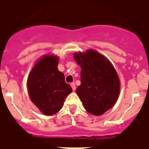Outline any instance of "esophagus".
Wrapping results in <instances>:
<instances>
[{
	"mask_svg": "<svg viewBox=\"0 0 149 149\" xmlns=\"http://www.w3.org/2000/svg\"><path fill=\"white\" fill-rule=\"evenodd\" d=\"M70 85H71L72 90L75 91V89H76V84H75V83H71V84H70Z\"/></svg>",
	"mask_w": 149,
	"mask_h": 149,
	"instance_id": "34e87169",
	"label": "esophagus"
}]
</instances>
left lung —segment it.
Listing matches in <instances>:
<instances>
[{"mask_svg": "<svg viewBox=\"0 0 149 149\" xmlns=\"http://www.w3.org/2000/svg\"><path fill=\"white\" fill-rule=\"evenodd\" d=\"M74 59L81 68V84L77 93L87 112L102 115L115 104L119 97L120 81L115 68L93 49L75 53Z\"/></svg>", "mask_w": 149, "mask_h": 149, "instance_id": "1", "label": "left lung"}]
</instances>
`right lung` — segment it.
I'll return each mask as SVG.
<instances>
[{"mask_svg": "<svg viewBox=\"0 0 149 149\" xmlns=\"http://www.w3.org/2000/svg\"><path fill=\"white\" fill-rule=\"evenodd\" d=\"M58 60L52 55L44 56L34 65L28 78L31 100L46 116L59 112L65 97L72 91L57 68Z\"/></svg>", "mask_w": 149, "mask_h": 149, "instance_id": "right-lung-1", "label": "right lung"}]
</instances>
